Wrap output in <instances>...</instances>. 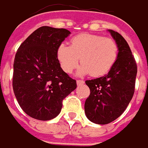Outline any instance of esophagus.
<instances>
[{
  "label": "esophagus",
  "mask_w": 148,
  "mask_h": 148,
  "mask_svg": "<svg viewBox=\"0 0 148 148\" xmlns=\"http://www.w3.org/2000/svg\"><path fill=\"white\" fill-rule=\"evenodd\" d=\"M84 84V82L83 81V80H77V84L78 85V86H80V85H82V84Z\"/></svg>",
  "instance_id": "34e87169"
}]
</instances>
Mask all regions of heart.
Wrapping results in <instances>:
<instances>
[{"mask_svg": "<svg viewBox=\"0 0 148 148\" xmlns=\"http://www.w3.org/2000/svg\"><path fill=\"white\" fill-rule=\"evenodd\" d=\"M118 51V45L113 38L82 34L71 38V46L59 45L57 58L66 73H71L80 60L83 64L77 71L79 76L91 74L93 77H101L107 74L114 66Z\"/></svg>", "mask_w": 148, "mask_h": 148, "instance_id": "1", "label": "heart"}]
</instances>
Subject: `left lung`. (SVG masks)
Masks as SVG:
<instances>
[{
    "mask_svg": "<svg viewBox=\"0 0 148 148\" xmlns=\"http://www.w3.org/2000/svg\"><path fill=\"white\" fill-rule=\"evenodd\" d=\"M109 32L118 45L117 59L107 75L85 81L90 94L84 112L97 124L112 122L125 111L134 93L137 74V64L127 42L117 32Z\"/></svg>",
    "mask_w": 148,
    "mask_h": 148,
    "instance_id": "1",
    "label": "left lung"
}]
</instances>
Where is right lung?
<instances>
[{
	"instance_id": "add662e5",
	"label": "right lung",
	"mask_w": 148,
	"mask_h": 148,
	"mask_svg": "<svg viewBox=\"0 0 148 148\" xmlns=\"http://www.w3.org/2000/svg\"><path fill=\"white\" fill-rule=\"evenodd\" d=\"M71 34L64 28L41 27L20 45L14 58L13 89L29 116L48 121L60 113L63 100L77 88L57 58L59 45Z\"/></svg>"
}]
</instances>
